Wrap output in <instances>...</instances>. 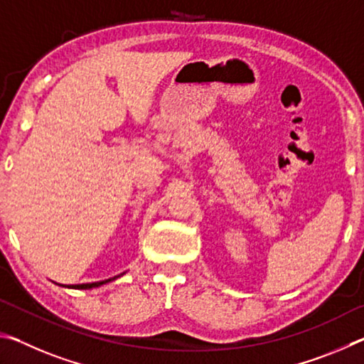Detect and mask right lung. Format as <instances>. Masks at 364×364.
<instances>
[{
    "mask_svg": "<svg viewBox=\"0 0 364 364\" xmlns=\"http://www.w3.org/2000/svg\"><path fill=\"white\" fill-rule=\"evenodd\" d=\"M122 274H123V273H122ZM122 274L115 276V278L106 279V281H100V282H91V284H75V286H65V287H72V289H93V287H100V286H102V284H106V282H110V281H114V279H117V278H120Z\"/></svg>",
    "mask_w": 364,
    "mask_h": 364,
    "instance_id": "right-lung-1",
    "label": "right lung"
}]
</instances>
